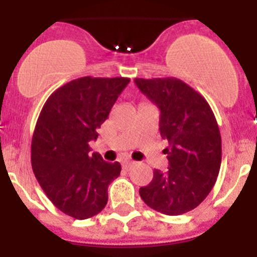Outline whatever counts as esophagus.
Segmentation results:
<instances>
[{
    "label": "esophagus",
    "mask_w": 257,
    "mask_h": 257,
    "mask_svg": "<svg viewBox=\"0 0 257 257\" xmlns=\"http://www.w3.org/2000/svg\"><path fill=\"white\" fill-rule=\"evenodd\" d=\"M134 165H135V162H134V161H124L123 162L124 169H130L131 166H134Z\"/></svg>",
    "instance_id": "esophagus-1"
}]
</instances>
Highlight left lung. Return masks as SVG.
<instances>
[{
    "instance_id": "left-lung-1",
    "label": "left lung",
    "mask_w": 257,
    "mask_h": 257,
    "mask_svg": "<svg viewBox=\"0 0 257 257\" xmlns=\"http://www.w3.org/2000/svg\"><path fill=\"white\" fill-rule=\"evenodd\" d=\"M135 85L160 109V133L169 167L154 170L140 188L143 201L170 216L192 211L216 183L221 165V136L216 118L201 94L174 77L135 78Z\"/></svg>"
}]
</instances>
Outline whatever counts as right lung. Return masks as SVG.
<instances>
[{
	"label": "right lung",
	"mask_w": 257,
	"mask_h": 257,
	"mask_svg": "<svg viewBox=\"0 0 257 257\" xmlns=\"http://www.w3.org/2000/svg\"><path fill=\"white\" fill-rule=\"evenodd\" d=\"M128 78L82 77L52 92L32 138V169L50 201L69 216H95L108 202V187L121 165L91 153L90 142L108 118Z\"/></svg>",
	"instance_id": "obj_1"
}]
</instances>
